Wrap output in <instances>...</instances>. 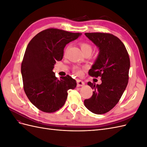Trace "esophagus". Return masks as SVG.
I'll return each instance as SVG.
<instances>
[{
	"label": "esophagus",
	"instance_id": "1",
	"mask_svg": "<svg viewBox=\"0 0 147 147\" xmlns=\"http://www.w3.org/2000/svg\"><path fill=\"white\" fill-rule=\"evenodd\" d=\"M77 87H80V86H83L84 85V83L83 81H82L81 80H78L77 82Z\"/></svg>",
	"mask_w": 147,
	"mask_h": 147
}]
</instances>
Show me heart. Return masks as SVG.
Wrapping results in <instances>:
<instances>
[{
	"label": "heart",
	"mask_w": 147,
	"mask_h": 147,
	"mask_svg": "<svg viewBox=\"0 0 147 147\" xmlns=\"http://www.w3.org/2000/svg\"><path fill=\"white\" fill-rule=\"evenodd\" d=\"M80 46L82 51H83V53L86 52L91 53L92 47L90 44L86 42H82L80 43ZM74 72L75 74H77L78 75H81L83 73V70L81 68L78 67H74Z\"/></svg>",
	"instance_id": "obj_1"
}]
</instances>
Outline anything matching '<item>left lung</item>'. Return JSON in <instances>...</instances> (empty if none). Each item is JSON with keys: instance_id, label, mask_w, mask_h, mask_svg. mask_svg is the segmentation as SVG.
<instances>
[{"instance_id": "1", "label": "left lung", "mask_w": 147, "mask_h": 147, "mask_svg": "<svg viewBox=\"0 0 147 147\" xmlns=\"http://www.w3.org/2000/svg\"><path fill=\"white\" fill-rule=\"evenodd\" d=\"M99 49V54L88 74L101 77L102 83L88 84L94 90L90 99L84 100V106L95 114L108 112L119 100L127 85L130 59L123 43L107 33H85Z\"/></svg>"}]
</instances>
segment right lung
I'll use <instances>...</instances> for the list:
<instances>
[{"instance_id": "add662e5", "label": "right lung", "mask_w": 147, "mask_h": 147, "mask_svg": "<svg viewBox=\"0 0 147 147\" xmlns=\"http://www.w3.org/2000/svg\"><path fill=\"white\" fill-rule=\"evenodd\" d=\"M81 33L48 29L37 34L26 48L21 64L24 90L34 105L42 112L52 113L63 107L67 91L77 86L69 75L57 79L53 72L56 61L63 59L67 44Z\"/></svg>"}]
</instances>
